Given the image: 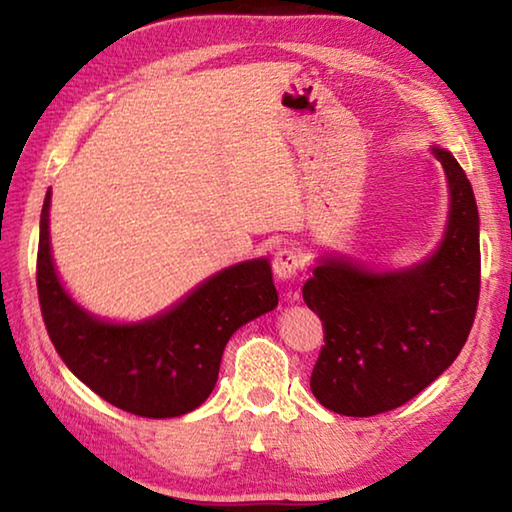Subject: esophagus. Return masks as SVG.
Returning <instances> with one entry per match:
<instances>
[{"label": "esophagus", "instance_id": "34e87169", "mask_svg": "<svg viewBox=\"0 0 512 512\" xmlns=\"http://www.w3.org/2000/svg\"><path fill=\"white\" fill-rule=\"evenodd\" d=\"M273 271L280 280H296L305 271V259L293 246H282L273 257Z\"/></svg>", "mask_w": 512, "mask_h": 512}]
</instances>
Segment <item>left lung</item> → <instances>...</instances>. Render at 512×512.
I'll return each mask as SVG.
<instances>
[{
  "instance_id": "obj_1",
  "label": "left lung",
  "mask_w": 512,
  "mask_h": 512,
  "mask_svg": "<svg viewBox=\"0 0 512 512\" xmlns=\"http://www.w3.org/2000/svg\"><path fill=\"white\" fill-rule=\"evenodd\" d=\"M433 153L452 194L438 253L402 273L325 259L302 287L325 334L309 384L334 413L370 418L406 404L452 366L470 336L481 291L479 210L454 155Z\"/></svg>"
}]
</instances>
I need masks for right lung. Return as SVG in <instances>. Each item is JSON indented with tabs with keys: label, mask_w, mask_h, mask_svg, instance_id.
<instances>
[{
	"label": "right lung",
	"mask_w": 512,
	"mask_h": 512,
	"mask_svg": "<svg viewBox=\"0 0 512 512\" xmlns=\"http://www.w3.org/2000/svg\"><path fill=\"white\" fill-rule=\"evenodd\" d=\"M49 192L40 214L38 300L65 366L103 400L140 418H176L210 397L225 343L248 320L277 307L266 259L225 268L167 314L110 325L72 302L49 250Z\"/></svg>",
	"instance_id": "1"
}]
</instances>
